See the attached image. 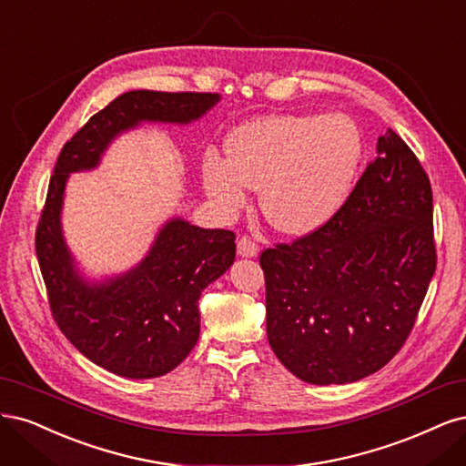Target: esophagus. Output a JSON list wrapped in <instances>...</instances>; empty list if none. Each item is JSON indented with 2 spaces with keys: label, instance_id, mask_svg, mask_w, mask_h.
<instances>
[{
  "label": "esophagus",
  "instance_id": "1",
  "mask_svg": "<svg viewBox=\"0 0 466 466\" xmlns=\"http://www.w3.org/2000/svg\"><path fill=\"white\" fill-rule=\"evenodd\" d=\"M259 253V246L253 242L251 238L248 236H239L238 239V255H242V258H255V255Z\"/></svg>",
  "mask_w": 466,
  "mask_h": 466
}]
</instances>
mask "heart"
<instances>
[{
  "label": "heart",
  "mask_w": 466,
  "mask_h": 466,
  "mask_svg": "<svg viewBox=\"0 0 466 466\" xmlns=\"http://www.w3.org/2000/svg\"><path fill=\"white\" fill-rule=\"evenodd\" d=\"M364 153V137L347 114L271 116L239 126L228 155L203 158V184L224 213H238L251 187L273 228L306 234L347 199Z\"/></svg>",
  "instance_id": "heart-1"
}]
</instances>
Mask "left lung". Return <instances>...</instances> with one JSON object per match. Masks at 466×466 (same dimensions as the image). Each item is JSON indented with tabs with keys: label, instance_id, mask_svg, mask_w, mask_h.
<instances>
[{
	"label": "left lung",
	"instance_id": "1",
	"mask_svg": "<svg viewBox=\"0 0 466 466\" xmlns=\"http://www.w3.org/2000/svg\"><path fill=\"white\" fill-rule=\"evenodd\" d=\"M433 198L422 164L393 129L323 227L259 255L267 339L313 385L381 370L407 342L435 273Z\"/></svg>",
	"mask_w": 466,
	"mask_h": 466
}]
</instances>
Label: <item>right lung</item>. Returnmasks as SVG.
Listing matches in <instances>:
<instances>
[{"label": "right lung", "mask_w": 466, "mask_h": 466, "mask_svg": "<svg viewBox=\"0 0 466 466\" xmlns=\"http://www.w3.org/2000/svg\"><path fill=\"white\" fill-rule=\"evenodd\" d=\"M217 102V93H124L88 117L54 167L35 236L52 318L83 356L122 378H158L184 362L199 339V296L234 263L236 234L174 218L129 273L86 282L59 227L67 176L95 168L117 133L141 122L189 124Z\"/></svg>", "instance_id": "add662e5"}]
</instances>
